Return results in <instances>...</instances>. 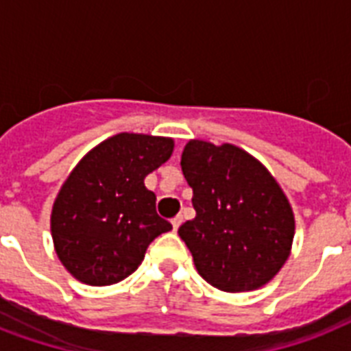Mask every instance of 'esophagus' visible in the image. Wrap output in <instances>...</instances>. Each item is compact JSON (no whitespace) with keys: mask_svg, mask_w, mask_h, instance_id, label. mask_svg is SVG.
I'll list each match as a JSON object with an SVG mask.
<instances>
[{"mask_svg":"<svg viewBox=\"0 0 351 351\" xmlns=\"http://www.w3.org/2000/svg\"><path fill=\"white\" fill-rule=\"evenodd\" d=\"M182 220H184V219H182V215H176V217H175V219H173V220H171V224H173V230H178V228H180V224H182Z\"/></svg>","mask_w":351,"mask_h":351,"instance_id":"esophagus-1","label":"esophagus"}]
</instances>
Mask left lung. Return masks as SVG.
<instances>
[{
  "mask_svg": "<svg viewBox=\"0 0 351 351\" xmlns=\"http://www.w3.org/2000/svg\"><path fill=\"white\" fill-rule=\"evenodd\" d=\"M182 171L197 217L178 228L198 273L222 291H251L289 256L293 211L264 165L231 143L191 140Z\"/></svg>",
  "mask_w": 351,
  "mask_h": 351,
  "instance_id": "1",
  "label": "left lung"
}]
</instances>
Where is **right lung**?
I'll return each instance as SVG.
<instances>
[{
  "label": "right lung",
  "mask_w": 351,
  "mask_h": 351,
  "mask_svg": "<svg viewBox=\"0 0 351 351\" xmlns=\"http://www.w3.org/2000/svg\"><path fill=\"white\" fill-rule=\"evenodd\" d=\"M171 153V138L121 132L80 160L51 217L54 247L71 275L90 286L120 282L140 266L147 245L173 230L143 186Z\"/></svg>",
  "instance_id": "right-lung-1"
}]
</instances>
